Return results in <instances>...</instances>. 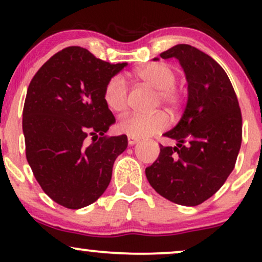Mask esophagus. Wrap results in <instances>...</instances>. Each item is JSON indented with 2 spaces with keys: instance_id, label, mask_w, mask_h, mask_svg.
<instances>
[{
  "instance_id": "34e87169",
  "label": "esophagus",
  "mask_w": 262,
  "mask_h": 262,
  "mask_svg": "<svg viewBox=\"0 0 262 262\" xmlns=\"http://www.w3.org/2000/svg\"><path fill=\"white\" fill-rule=\"evenodd\" d=\"M138 141H139V139H138V138H134V137H128V144L129 145H135V144L138 143Z\"/></svg>"
}]
</instances>
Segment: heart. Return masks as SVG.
Instances as JSON below:
<instances>
[{
  "label": "heart",
  "instance_id": "1",
  "mask_svg": "<svg viewBox=\"0 0 262 262\" xmlns=\"http://www.w3.org/2000/svg\"><path fill=\"white\" fill-rule=\"evenodd\" d=\"M134 77L143 85L158 90V103L171 111L182 106L183 93L175 86L177 73L166 62H152L134 71ZM103 100L108 110L122 113L128 106V86L119 75L108 80L104 86ZM169 125V118L164 112L152 114H128L117 124V129L128 137L146 138L164 130Z\"/></svg>",
  "mask_w": 262,
  "mask_h": 262
}]
</instances>
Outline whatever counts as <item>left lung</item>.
<instances>
[{"instance_id":"left-lung-1","label":"left lung","mask_w":262,"mask_h":262,"mask_svg":"<svg viewBox=\"0 0 262 262\" xmlns=\"http://www.w3.org/2000/svg\"><path fill=\"white\" fill-rule=\"evenodd\" d=\"M160 56L179 60L187 81V103L179 123L164 134L176 145H160L145 175L166 200L198 206L223 186L235 166L242 145L239 102L223 68L197 48L177 44Z\"/></svg>"}]
</instances>
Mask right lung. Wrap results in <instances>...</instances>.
Segmentation results:
<instances>
[{
    "label": "right lung",
    "instance_id": "1",
    "mask_svg": "<svg viewBox=\"0 0 262 262\" xmlns=\"http://www.w3.org/2000/svg\"><path fill=\"white\" fill-rule=\"evenodd\" d=\"M127 65L69 47L29 83L22 122L27 160L43 191L60 206L80 209L96 202L127 149V135H104L116 119L103 100L108 80Z\"/></svg>",
    "mask_w": 262,
    "mask_h": 262
}]
</instances>
